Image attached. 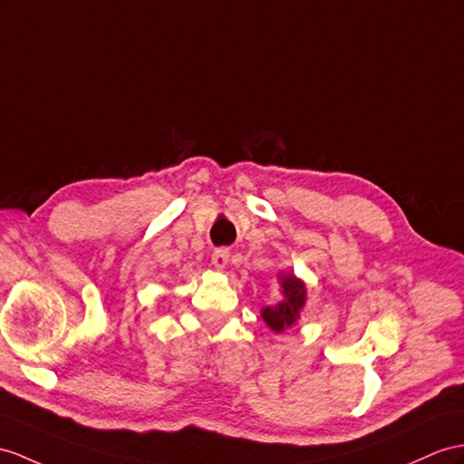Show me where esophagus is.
Returning a JSON list of instances; mask_svg holds the SVG:
<instances>
[{
	"instance_id": "esophagus-1",
	"label": "esophagus",
	"mask_w": 464,
	"mask_h": 464,
	"mask_svg": "<svg viewBox=\"0 0 464 464\" xmlns=\"http://www.w3.org/2000/svg\"><path fill=\"white\" fill-rule=\"evenodd\" d=\"M228 259H230L228 247H217V250L212 252V266L217 269H224L226 264H228Z\"/></svg>"
}]
</instances>
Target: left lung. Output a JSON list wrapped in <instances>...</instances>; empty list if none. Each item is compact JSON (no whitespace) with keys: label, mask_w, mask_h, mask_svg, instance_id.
I'll list each match as a JSON object with an SVG mask.
<instances>
[{"label":"left lung","mask_w":464,"mask_h":464,"mask_svg":"<svg viewBox=\"0 0 464 464\" xmlns=\"http://www.w3.org/2000/svg\"><path fill=\"white\" fill-rule=\"evenodd\" d=\"M279 284L284 299L262 309V319L274 333H284L291 324H295L301 309L304 307V301H307V289L299 277L293 274H281Z\"/></svg>","instance_id":"left-lung-1"}]
</instances>
